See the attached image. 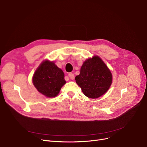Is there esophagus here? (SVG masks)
<instances>
[{
    "label": "esophagus",
    "instance_id": "34e87169",
    "mask_svg": "<svg viewBox=\"0 0 147 147\" xmlns=\"http://www.w3.org/2000/svg\"><path fill=\"white\" fill-rule=\"evenodd\" d=\"M68 76H69V77L70 78V79L74 80L75 76H74V74H72V73H69V74H68Z\"/></svg>",
    "mask_w": 147,
    "mask_h": 147
}]
</instances>
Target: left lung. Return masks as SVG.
<instances>
[{
  "mask_svg": "<svg viewBox=\"0 0 147 147\" xmlns=\"http://www.w3.org/2000/svg\"><path fill=\"white\" fill-rule=\"evenodd\" d=\"M75 81L85 96L96 99L107 92L113 82V75L98 56L94 55L84 61Z\"/></svg>",
  "mask_w": 147,
  "mask_h": 147,
  "instance_id": "1",
  "label": "left lung"
}]
</instances>
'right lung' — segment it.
Returning <instances> with one entry per match:
<instances>
[{
	"mask_svg": "<svg viewBox=\"0 0 147 147\" xmlns=\"http://www.w3.org/2000/svg\"><path fill=\"white\" fill-rule=\"evenodd\" d=\"M32 82L38 92L47 97L57 96L66 82L62 70L48 60H44L36 69Z\"/></svg>",
	"mask_w": 147,
	"mask_h": 147,
	"instance_id": "1",
	"label": "right lung"
}]
</instances>
